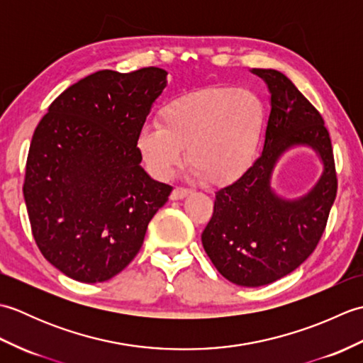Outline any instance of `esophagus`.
Listing matches in <instances>:
<instances>
[{
	"mask_svg": "<svg viewBox=\"0 0 363 363\" xmlns=\"http://www.w3.org/2000/svg\"><path fill=\"white\" fill-rule=\"evenodd\" d=\"M189 194H190L189 189L176 187V189H173V191H172V199H182V198H186Z\"/></svg>",
	"mask_w": 363,
	"mask_h": 363,
	"instance_id": "34e87169",
	"label": "esophagus"
}]
</instances>
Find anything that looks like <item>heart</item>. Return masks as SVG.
<instances>
[{"label":"heart","mask_w":363,"mask_h":363,"mask_svg":"<svg viewBox=\"0 0 363 363\" xmlns=\"http://www.w3.org/2000/svg\"><path fill=\"white\" fill-rule=\"evenodd\" d=\"M159 123L140 128L135 148L157 179L181 164L187 146L190 172L213 186H228L257 157L265 126V104L248 89L213 86L169 99Z\"/></svg>","instance_id":"heart-1"}]
</instances>
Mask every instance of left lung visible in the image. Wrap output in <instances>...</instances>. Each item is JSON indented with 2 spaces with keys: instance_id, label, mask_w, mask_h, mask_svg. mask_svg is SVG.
<instances>
[{
  "instance_id": "1",
  "label": "left lung",
  "mask_w": 363,
  "mask_h": 363,
  "mask_svg": "<svg viewBox=\"0 0 363 363\" xmlns=\"http://www.w3.org/2000/svg\"><path fill=\"white\" fill-rule=\"evenodd\" d=\"M272 94L264 151L240 179L215 194L203 246L228 281L243 287L272 284L296 269L317 248L337 195L329 130L321 113L276 70L254 68ZM295 144L312 145L325 169L309 194L289 202L269 187L280 154Z\"/></svg>"
}]
</instances>
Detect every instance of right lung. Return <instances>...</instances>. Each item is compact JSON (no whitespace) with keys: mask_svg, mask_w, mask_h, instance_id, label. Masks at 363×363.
I'll return each instance as SVG.
<instances>
[{"mask_svg":"<svg viewBox=\"0 0 363 363\" xmlns=\"http://www.w3.org/2000/svg\"><path fill=\"white\" fill-rule=\"evenodd\" d=\"M167 72L101 70L64 90L30 140L23 195L43 257L72 279L104 282L140 251L173 187L140 167L135 137Z\"/></svg>","mask_w":363,"mask_h":363,"instance_id":"add662e5","label":"right lung"}]
</instances>
